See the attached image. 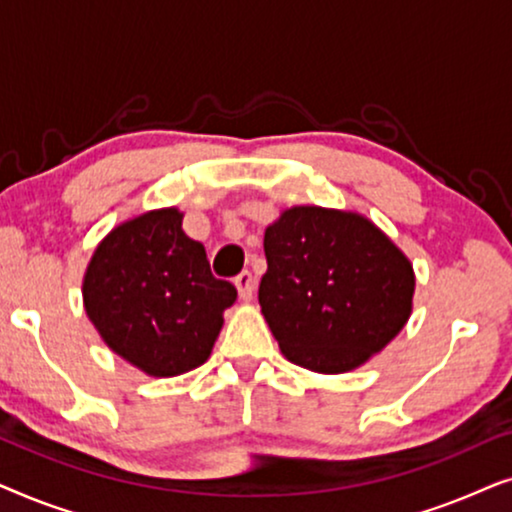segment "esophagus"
Here are the masks:
<instances>
[{
	"label": "esophagus",
	"instance_id": "34e87169",
	"mask_svg": "<svg viewBox=\"0 0 512 512\" xmlns=\"http://www.w3.org/2000/svg\"><path fill=\"white\" fill-rule=\"evenodd\" d=\"M235 286H237V293H240L242 300H251V296H254V289H256V279L249 270H244L235 277Z\"/></svg>",
	"mask_w": 512,
	"mask_h": 512
}]
</instances>
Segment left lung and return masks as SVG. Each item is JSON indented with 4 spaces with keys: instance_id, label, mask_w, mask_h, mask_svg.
<instances>
[{
    "instance_id": "1",
    "label": "left lung",
    "mask_w": 512,
    "mask_h": 512,
    "mask_svg": "<svg viewBox=\"0 0 512 512\" xmlns=\"http://www.w3.org/2000/svg\"><path fill=\"white\" fill-rule=\"evenodd\" d=\"M258 303L291 363L338 375L382 352L412 314L410 258L363 214L284 209L263 237Z\"/></svg>"
}]
</instances>
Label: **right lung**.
Returning a JSON list of instances; mask_svg holds the SVG:
<instances>
[{"instance_id": "right-lung-1", "label": "right lung", "mask_w": 512, "mask_h": 512, "mask_svg": "<svg viewBox=\"0 0 512 512\" xmlns=\"http://www.w3.org/2000/svg\"><path fill=\"white\" fill-rule=\"evenodd\" d=\"M181 221L177 207L123 221L97 244L83 275V307L104 345L151 377L202 366L237 298Z\"/></svg>"}]
</instances>
